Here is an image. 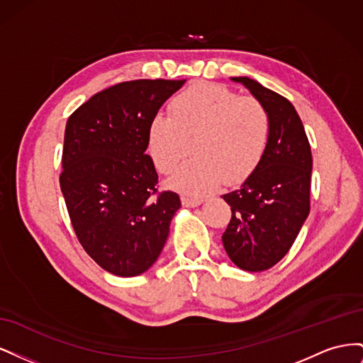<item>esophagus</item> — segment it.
Listing matches in <instances>:
<instances>
[{
	"label": "esophagus",
	"mask_w": 363,
	"mask_h": 363,
	"mask_svg": "<svg viewBox=\"0 0 363 363\" xmlns=\"http://www.w3.org/2000/svg\"><path fill=\"white\" fill-rule=\"evenodd\" d=\"M203 203V199H192V196H183L182 204L184 207H196Z\"/></svg>",
	"instance_id": "1"
}]
</instances>
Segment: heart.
I'll use <instances>...</instances> for the list:
<instances>
[{
  "mask_svg": "<svg viewBox=\"0 0 363 363\" xmlns=\"http://www.w3.org/2000/svg\"><path fill=\"white\" fill-rule=\"evenodd\" d=\"M271 136L267 107L255 96H239L219 84H195L169 103V116L156 115L148 125V152L162 174H174L171 186L203 196L223 180H245L265 156Z\"/></svg>",
  "mask_w": 363,
  "mask_h": 363,
  "instance_id": "heart-1",
  "label": "heart"
}]
</instances>
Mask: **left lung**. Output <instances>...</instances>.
<instances>
[{"instance_id": "1", "label": "left lung", "mask_w": 363, "mask_h": 363, "mask_svg": "<svg viewBox=\"0 0 363 363\" xmlns=\"http://www.w3.org/2000/svg\"><path fill=\"white\" fill-rule=\"evenodd\" d=\"M267 107L271 136L265 156L240 188L223 195L232 219L223 235L228 257L244 271H265L292 247L311 211L312 152L289 100L248 77H232Z\"/></svg>"}]
</instances>
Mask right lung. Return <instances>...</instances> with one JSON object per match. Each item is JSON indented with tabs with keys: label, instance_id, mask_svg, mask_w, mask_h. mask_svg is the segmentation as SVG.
<instances>
[{
	"label": "right lung",
	"instance_id": "1",
	"mask_svg": "<svg viewBox=\"0 0 363 363\" xmlns=\"http://www.w3.org/2000/svg\"><path fill=\"white\" fill-rule=\"evenodd\" d=\"M186 80H133L95 94L65 128L60 189L82 247L119 277L159 257L180 196L157 191L148 125Z\"/></svg>",
	"mask_w": 363,
	"mask_h": 363
}]
</instances>
